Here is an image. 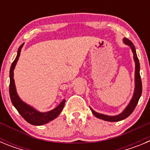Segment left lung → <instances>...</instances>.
I'll return each mask as SVG.
<instances>
[{
	"mask_svg": "<svg viewBox=\"0 0 150 150\" xmlns=\"http://www.w3.org/2000/svg\"><path fill=\"white\" fill-rule=\"evenodd\" d=\"M123 43L127 46H130V48L132 49V51L133 52V58L134 61L135 62V72H134V94L132 96V99L127 105V107L125 108L124 110L120 113V114L116 115V116H108V115L102 114V113H99V112H96L91 107H90L91 112L96 116L97 118L103 120L104 121L108 122H119L121 120L126 119L128 116L132 114L134 110L135 109V107L137 106L138 100L140 99L141 94H142V83H141V79H140V63H139V60L137 59V55L136 53V50L131 40H129L127 38H123Z\"/></svg>",
	"mask_w": 150,
	"mask_h": 150,
	"instance_id": "left-lung-1",
	"label": "left lung"
}]
</instances>
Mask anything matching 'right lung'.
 <instances>
[{"mask_svg": "<svg viewBox=\"0 0 150 150\" xmlns=\"http://www.w3.org/2000/svg\"><path fill=\"white\" fill-rule=\"evenodd\" d=\"M24 43H22L17 52V55L15 60L12 64L10 71V96L11 99L12 104L15 107L16 109L18 110L19 114L26 120L28 123L33 125H43L50 122L52 120H55V118L59 116L61 112L64 108V106L65 104V99H63L59 105L57 106L53 110H51L47 112H40L38 110H36L34 107H31L29 104H26L22 99L19 98L16 88L15 80L13 78L14 75V69H15L16 63L18 60V58L20 56V52L22 50Z\"/></svg>", "mask_w": 150, "mask_h": 150, "instance_id": "add662e5", "label": "right lung"}]
</instances>
